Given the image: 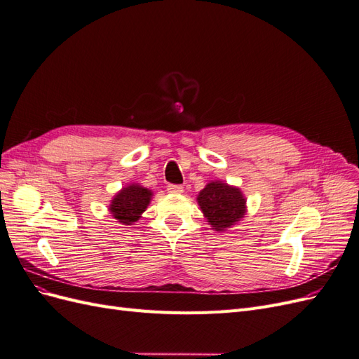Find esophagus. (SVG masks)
Segmentation results:
<instances>
[{
	"label": "esophagus",
	"instance_id": "obj_1",
	"mask_svg": "<svg viewBox=\"0 0 359 359\" xmlns=\"http://www.w3.org/2000/svg\"><path fill=\"white\" fill-rule=\"evenodd\" d=\"M168 191L172 193V194H180L184 191V187L182 186H178V184H169L168 186Z\"/></svg>",
	"mask_w": 359,
	"mask_h": 359
}]
</instances>
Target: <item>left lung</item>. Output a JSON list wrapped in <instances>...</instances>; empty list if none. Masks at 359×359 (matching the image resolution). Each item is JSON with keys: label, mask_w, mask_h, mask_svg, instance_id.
<instances>
[{"label": "left lung", "mask_w": 359, "mask_h": 359, "mask_svg": "<svg viewBox=\"0 0 359 359\" xmlns=\"http://www.w3.org/2000/svg\"><path fill=\"white\" fill-rule=\"evenodd\" d=\"M198 203L212 229L223 232L245 215V198L240 189L223 181H211L198 194Z\"/></svg>", "instance_id": "8db88e82"}]
</instances>
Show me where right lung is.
I'll return each instance as SVG.
<instances>
[{
	"label": "right lung",
	"instance_id": "right-lung-1",
	"mask_svg": "<svg viewBox=\"0 0 359 359\" xmlns=\"http://www.w3.org/2000/svg\"><path fill=\"white\" fill-rule=\"evenodd\" d=\"M153 198V191L139 186V184H128L127 187L119 190L111 201L109 211L114 219L126 226L135 224Z\"/></svg>",
	"mask_w": 359,
	"mask_h": 359
}]
</instances>
